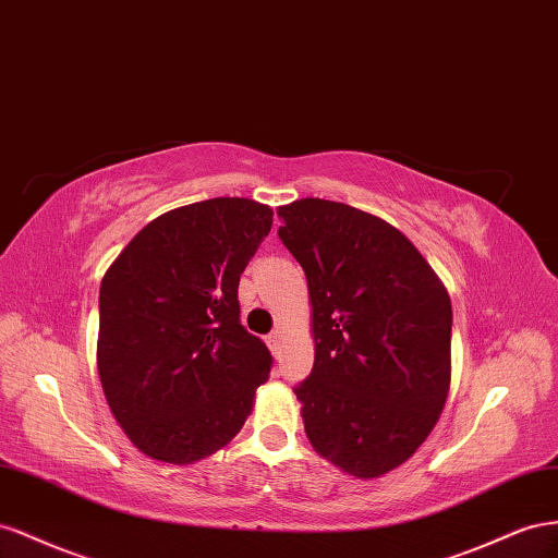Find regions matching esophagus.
Instances as JSON below:
<instances>
[{"mask_svg":"<svg viewBox=\"0 0 558 558\" xmlns=\"http://www.w3.org/2000/svg\"><path fill=\"white\" fill-rule=\"evenodd\" d=\"M266 343H268V348L274 350V353H276L278 345H280V331H270L268 337H266Z\"/></svg>","mask_w":558,"mask_h":558,"instance_id":"obj_1","label":"esophagus"}]
</instances>
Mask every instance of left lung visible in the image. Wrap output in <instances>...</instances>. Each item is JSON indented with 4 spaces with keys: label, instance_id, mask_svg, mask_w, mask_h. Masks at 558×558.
<instances>
[{
    "label": "left lung",
    "instance_id": "obj_1",
    "mask_svg": "<svg viewBox=\"0 0 558 558\" xmlns=\"http://www.w3.org/2000/svg\"><path fill=\"white\" fill-rule=\"evenodd\" d=\"M308 280L315 362L294 388L313 449L376 480L433 433L451 386V299L409 238L345 203L280 205Z\"/></svg>",
    "mask_w": 558,
    "mask_h": 558
}]
</instances>
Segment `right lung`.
<instances>
[{
	"instance_id": "right-lung-1",
	"label": "right lung",
	"mask_w": 558,
	"mask_h": 558,
	"mask_svg": "<svg viewBox=\"0 0 558 558\" xmlns=\"http://www.w3.org/2000/svg\"><path fill=\"white\" fill-rule=\"evenodd\" d=\"M274 225L250 198L174 208L142 229L100 284L98 374L135 447L191 465L241 433L270 374L241 325L238 282Z\"/></svg>"
}]
</instances>
